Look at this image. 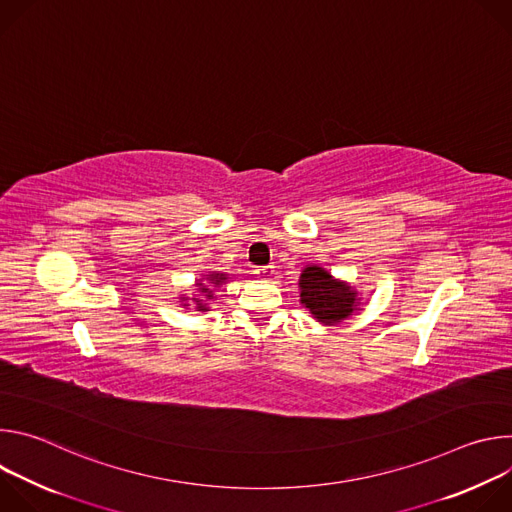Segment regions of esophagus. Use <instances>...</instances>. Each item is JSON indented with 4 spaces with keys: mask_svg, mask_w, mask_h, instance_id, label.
Here are the masks:
<instances>
[{
    "mask_svg": "<svg viewBox=\"0 0 512 512\" xmlns=\"http://www.w3.org/2000/svg\"><path fill=\"white\" fill-rule=\"evenodd\" d=\"M255 273H257L261 279H273L275 269H273V265H267V267H259V269H255Z\"/></svg>",
    "mask_w": 512,
    "mask_h": 512,
    "instance_id": "obj_1",
    "label": "esophagus"
}]
</instances>
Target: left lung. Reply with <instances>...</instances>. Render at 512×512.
I'll return each instance as SVG.
<instances>
[{"label":"left lung","mask_w":512,"mask_h":512,"mask_svg":"<svg viewBox=\"0 0 512 512\" xmlns=\"http://www.w3.org/2000/svg\"><path fill=\"white\" fill-rule=\"evenodd\" d=\"M298 287L300 304L324 326L340 324L350 318L362 302L360 294L348 281L334 277L328 269L316 263L302 269Z\"/></svg>","instance_id":"obj_1"}]
</instances>
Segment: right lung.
I'll use <instances>...</instances> for the list:
<instances>
[{
  "mask_svg": "<svg viewBox=\"0 0 512 512\" xmlns=\"http://www.w3.org/2000/svg\"><path fill=\"white\" fill-rule=\"evenodd\" d=\"M227 273H221V271H208L206 275H202L200 279L194 281V287L196 291L192 296H180V306H184L186 310L190 308V302L194 304V310L196 312H208V302L214 300V289L221 287L225 281H227Z\"/></svg>",
  "mask_w": 512,
  "mask_h": 512,
  "instance_id": "1",
  "label": "right lung"
}]
</instances>
